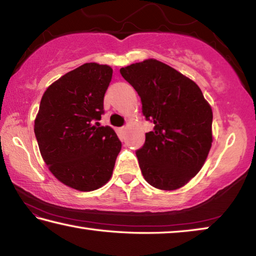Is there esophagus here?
<instances>
[{"instance_id": "34e87169", "label": "esophagus", "mask_w": 256, "mask_h": 256, "mask_svg": "<svg viewBox=\"0 0 256 256\" xmlns=\"http://www.w3.org/2000/svg\"><path fill=\"white\" fill-rule=\"evenodd\" d=\"M125 130H126V126H122V128H120V132H124V131H125Z\"/></svg>"}]
</instances>
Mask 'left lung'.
<instances>
[{
    "label": "left lung",
    "mask_w": 256,
    "mask_h": 256,
    "mask_svg": "<svg viewBox=\"0 0 256 256\" xmlns=\"http://www.w3.org/2000/svg\"><path fill=\"white\" fill-rule=\"evenodd\" d=\"M154 124L136 150L144 180L154 188L177 190L196 176L212 144V110L196 82L157 60L120 70Z\"/></svg>",
    "instance_id": "left-lung-1"
}]
</instances>
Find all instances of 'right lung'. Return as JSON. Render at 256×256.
Segmentation results:
<instances>
[{"mask_svg":"<svg viewBox=\"0 0 256 256\" xmlns=\"http://www.w3.org/2000/svg\"><path fill=\"white\" fill-rule=\"evenodd\" d=\"M112 76L110 66L97 63L68 72L46 89L34 120V136L50 172L78 190L105 185L122 148L114 130L97 122Z\"/></svg>","mask_w":256,"mask_h":256,"instance_id":"right-lung-1","label":"right lung"}]
</instances>
